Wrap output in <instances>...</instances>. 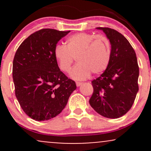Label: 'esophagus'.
<instances>
[{
    "label": "esophagus",
    "mask_w": 151,
    "mask_h": 151,
    "mask_svg": "<svg viewBox=\"0 0 151 151\" xmlns=\"http://www.w3.org/2000/svg\"><path fill=\"white\" fill-rule=\"evenodd\" d=\"M83 83L81 82V81H76V85H77V86H79L80 85H81Z\"/></svg>",
    "instance_id": "obj_1"
}]
</instances>
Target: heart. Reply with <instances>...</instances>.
<instances>
[{
    "label": "heart",
    "instance_id": "b5f03b06",
    "mask_svg": "<svg viewBox=\"0 0 151 151\" xmlns=\"http://www.w3.org/2000/svg\"><path fill=\"white\" fill-rule=\"evenodd\" d=\"M54 57L63 72H70L76 58L78 63L71 70L70 77L84 80L91 72L99 74L106 70L111 58V49L108 39L104 36L78 32L66 40L65 46H55Z\"/></svg>",
    "mask_w": 151,
    "mask_h": 151
}]
</instances>
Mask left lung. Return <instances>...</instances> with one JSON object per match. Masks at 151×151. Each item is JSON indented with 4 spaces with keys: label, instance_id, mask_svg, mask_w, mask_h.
I'll use <instances>...</instances> for the list:
<instances>
[{
    "label": "left lung",
    "instance_id": "1",
    "mask_svg": "<svg viewBox=\"0 0 151 151\" xmlns=\"http://www.w3.org/2000/svg\"><path fill=\"white\" fill-rule=\"evenodd\" d=\"M106 35L111 45L109 67L99 77L91 81V106L109 119H117L131 109L138 91L139 67L136 52L128 40L109 27H96Z\"/></svg>",
    "mask_w": 151,
    "mask_h": 151
}]
</instances>
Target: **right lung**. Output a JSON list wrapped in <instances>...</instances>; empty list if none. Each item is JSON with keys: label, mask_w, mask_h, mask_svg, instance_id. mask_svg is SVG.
Returning <instances> with one entry per match:
<instances>
[{"label": "right lung", "mask_w": 151, "mask_h": 151, "mask_svg": "<svg viewBox=\"0 0 151 151\" xmlns=\"http://www.w3.org/2000/svg\"><path fill=\"white\" fill-rule=\"evenodd\" d=\"M70 31L45 28L21 43L13 62L15 93L23 111L35 121L55 117L77 88L59 68L54 57L58 42Z\"/></svg>", "instance_id": "obj_1"}]
</instances>
